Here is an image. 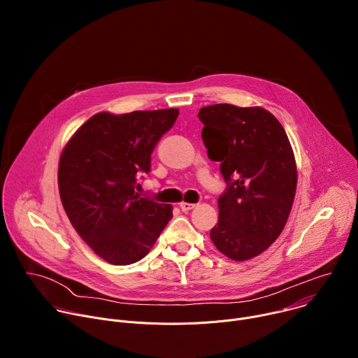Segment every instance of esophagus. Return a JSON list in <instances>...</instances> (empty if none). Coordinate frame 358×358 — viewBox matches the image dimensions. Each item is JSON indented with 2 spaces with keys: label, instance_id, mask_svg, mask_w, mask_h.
Here are the masks:
<instances>
[{
  "label": "esophagus",
  "instance_id": "obj_1",
  "mask_svg": "<svg viewBox=\"0 0 358 358\" xmlns=\"http://www.w3.org/2000/svg\"><path fill=\"white\" fill-rule=\"evenodd\" d=\"M195 207V203H189V202H181L180 203V208L182 213H188L189 210H192Z\"/></svg>",
  "mask_w": 358,
  "mask_h": 358
}]
</instances>
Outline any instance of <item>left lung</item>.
I'll list each match as a JSON object with an SVG mask.
<instances>
[{
	"mask_svg": "<svg viewBox=\"0 0 358 358\" xmlns=\"http://www.w3.org/2000/svg\"><path fill=\"white\" fill-rule=\"evenodd\" d=\"M198 117L208 157L221 163L227 182L211 241L229 259L248 261L278 239L289 218L297 184L292 145L262 108L220 103L201 108Z\"/></svg>",
	"mask_w": 358,
	"mask_h": 358,
	"instance_id": "8db88e82",
	"label": "left lung"
}]
</instances>
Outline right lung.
Returning <instances> with one entry per match:
<instances>
[{"instance_id": "1", "label": "right lung", "mask_w": 358, "mask_h": 358, "mask_svg": "<svg viewBox=\"0 0 358 358\" xmlns=\"http://www.w3.org/2000/svg\"><path fill=\"white\" fill-rule=\"evenodd\" d=\"M178 117V109L108 112L92 116L65 145L58 185L65 213L101 259L130 265L143 259L173 218V207L141 198L138 173Z\"/></svg>"}]
</instances>
